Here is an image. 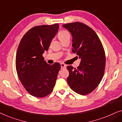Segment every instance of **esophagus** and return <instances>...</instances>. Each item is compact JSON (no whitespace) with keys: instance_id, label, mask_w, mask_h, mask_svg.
Returning a JSON list of instances; mask_svg holds the SVG:
<instances>
[{"instance_id":"1","label":"esophagus","mask_w":122,"mask_h":122,"mask_svg":"<svg viewBox=\"0 0 122 122\" xmlns=\"http://www.w3.org/2000/svg\"><path fill=\"white\" fill-rule=\"evenodd\" d=\"M61 69H64V68H66V64H64V63H61Z\"/></svg>"}]
</instances>
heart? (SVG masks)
<instances>
[{"mask_svg":"<svg viewBox=\"0 0 122 122\" xmlns=\"http://www.w3.org/2000/svg\"><path fill=\"white\" fill-rule=\"evenodd\" d=\"M58 37H59L60 41H61V40L64 39V38L70 37V35L67 31L61 30L58 34Z\"/></svg>","mask_w":122,"mask_h":122,"instance_id":"obj_1","label":"heart"}]
</instances>
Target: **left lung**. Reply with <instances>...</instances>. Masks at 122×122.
<instances>
[{
    "instance_id": "obj_1",
    "label": "left lung",
    "mask_w": 122,
    "mask_h": 122,
    "mask_svg": "<svg viewBox=\"0 0 122 122\" xmlns=\"http://www.w3.org/2000/svg\"><path fill=\"white\" fill-rule=\"evenodd\" d=\"M63 27L71 33V50L81 60L77 68L66 67L69 72L67 83L75 92L89 94L97 87L104 75L106 56L102 44L96 33L83 23H68Z\"/></svg>"
}]
</instances>
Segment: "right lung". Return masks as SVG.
Returning a JSON list of instances; mask_svg holds the SVG:
<instances>
[{
  "label": "right lung",
  "instance_id": "right-lung-1",
  "mask_svg": "<svg viewBox=\"0 0 122 122\" xmlns=\"http://www.w3.org/2000/svg\"><path fill=\"white\" fill-rule=\"evenodd\" d=\"M59 25L34 26L21 39L16 55V69L21 84L31 96L44 97L52 92L61 64H48L42 56L48 50Z\"/></svg>",
  "mask_w": 122,
  "mask_h": 122
}]
</instances>
